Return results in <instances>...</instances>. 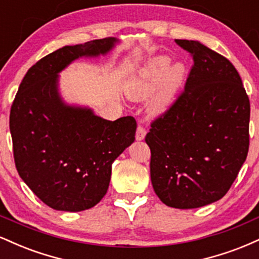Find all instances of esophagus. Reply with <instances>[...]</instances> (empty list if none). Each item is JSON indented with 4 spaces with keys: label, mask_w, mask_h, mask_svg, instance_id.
Wrapping results in <instances>:
<instances>
[{
    "label": "esophagus",
    "mask_w": 259,
    "mask_h": 259,
    "mask_svg": "<svg viewBox=\"0 0 259 259\" xmlns=\"http://www.w3.org/2000/svg\"><path fill=\"white\" fill-rule=\"evenodd\" d=\"M145 136H146V130H145V127L139 125L138 129H136V140H138V141H142V140L145 139Z\"/></svg>",
    "instance_id": "obj_1"
}]
</instances>
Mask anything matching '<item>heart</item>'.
I'll return each instance as SVG.
<instances>
[{
	"mask_svg": "<svg viewBox=\"0 0 259 259\" xmlns=\"http://www.w3.org/2000/svg\"><path fill=\"white\" fill-rule=\"evenodd\" d=\"M170 63L168 56H157L126 86V95L135 101L146 100L156 92L148 102V112L152 115L163 114L173 106L185 81L186 65L183 62Z\"/></svg>",
	"mask_w": 259,
	"mask_h": 259,
	"instance_id": "obj_1",
	"label": "heart"
}]
</instances>
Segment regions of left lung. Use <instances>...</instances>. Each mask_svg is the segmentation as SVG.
<instances>
[{
  "mask_svg": "<svg viewBox=\"0 0 259 259\" xmlns=\"http://www.w3.org/2000/svg\"><path fill=\"white\" fill-rule=\"evenodd\" d=\"M194 56L185 91L146 135L151 181L169 207L191 209L228 192L248 152L249 101L235 67L200 41L177 40Z\"/></svg>",
  "mask_w": 259,
  "mask_h": 259,
  "instance_id": "obj_1",
  "label": "left lung"
}]
</instances>
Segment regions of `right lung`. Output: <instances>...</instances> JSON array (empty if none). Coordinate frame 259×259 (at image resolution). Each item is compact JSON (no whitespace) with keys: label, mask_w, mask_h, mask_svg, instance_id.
Wrapping results in <instances>:
<instances>
[{"label":"right lung","mask_w":259,"mask_h":259,"mask_svg":"<svg viewBox=\"0 0 259 259\" xmlns=\"http://www.w3.org/2000/svg\"><path fill=\"white\" fill-rule=\"evenodd\" d=\"M117 37L63 46L25 74L11 108L10 130L19 177L56 210L96 206L108 190L112 164L135 140L136 121H112L88 106L68 103L59 73L80 58L109 55Z\"/></svg>","instance_id":"1"}]
</instances>
